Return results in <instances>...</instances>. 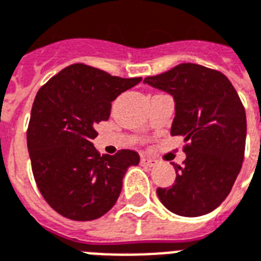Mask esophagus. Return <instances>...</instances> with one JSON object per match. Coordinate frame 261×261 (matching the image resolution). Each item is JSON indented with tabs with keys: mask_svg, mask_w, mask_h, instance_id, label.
Masks as SVG:
<instances>
[{
	"mask_svg": "<svg viewBox=\"0 0 261 261\" xmlns=\"http://www.w3.org/2000/svg\"><path fill=\"white\" fill-rule=\"evenodd\" d=\"M141 163H143V166L152 167L156 165V161L151 156H147V155H141Z\"/></svg>",
	"mask_w": 261,
	"mask_h": 261,
	"instance_id": "34e87169",
	"label": "esophagus"
}]
</instances>
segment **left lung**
Segmentation results:
<instances>
[{"instance_id": "obj_1", "label": "left lung", "mask_w": 261, "mask_h": 261, "mask_svg": "<svg viewBox=\"0 0 261 261\" xmlns=\"http://www.w3.org/2000/svg\"><path fill=\"white\" fill-rule=\"evenodd\" d=\"M145 84L174 99L171 136H184L187 159L174 165L170 188H158L161 203L181 217H201L219 207L241 170L246 116L225 74L197 64H179Z\"/></svg>"}]
</instances>
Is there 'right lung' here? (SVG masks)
I'll return each mask as SVG.
<instances>
[{
    "label": "right lung",
    "mask_w": 261,
    "mask_h": 261,
    "mask_svg": "<svg viewBox=\"0 0 261 261\" xmlns=\"http://www.w3.org/2000/svg\"><path fill=\"white\" fill-rule=\"evenodd\" d=\"M141 82L121 79L84 64L66 66L35 96L27 130L32 173L48 205L72 221H94L116 204L122 178L140 156L94 147L95 125L108 121L112 102Z\"/></svg>",
    "instance_id": "add662e5"
}]
</instances>
